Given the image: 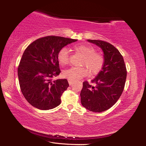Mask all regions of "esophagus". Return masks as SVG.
<instances>
[{
	"instance_id": "esophagus-1",
	"label": "esophagus",
	"mask_w": 146,
	"mask_h": 146,
	"mask_svg": "<svg viewBox=\"0 0 146 146\" xmlns=\"http://www.w3.org/2000/svg\"><path fill=\"white\" fill-rule=\"evenodd\" d=\"M68 82H69V84H70V85H71L73 83V81L71 80H69V79H68Z\"/></svg>"
}]
</instances>
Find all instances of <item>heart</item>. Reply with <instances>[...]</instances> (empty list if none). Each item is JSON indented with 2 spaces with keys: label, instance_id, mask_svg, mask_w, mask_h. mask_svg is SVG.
Returning <instances> with one entry per match:
<instances>
[{
  "label": "heart",
  "instance_id": "b5f03b06",
  "mask_svg": "<svg viewBox=\"0 0 146 146\" xmlns=\"http://www.w3.org/2000/svg\"><path fill=\"white\" fill-rule=\"evenodd\" d=\"M76 51L83 56L81 60V67H71L66 70L63 75L66 78L72 81H76L84 77L90 73L93 75L99 73L102 70L105 62L104 56L102 53L96 52L94 47L88 44H78L74 46ZM57 59L62 65H67L70 61L69 51L67 48H62L57 54Z\"/></svg>",
  "mask_w": 146,
  "mask_h": 146
}]
</instances>
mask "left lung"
<instances>
[{
  "mask_svg": "<svg viewBox=\"0 0 146 146\" xmlns=\"http://www.w3.org/2000/svg\"><path fill=\"white\" fill-rule=\"evenodd\" d=\"M99 46L104 51L105 62L97 76L91 80L83 82L80 92L81 103L93 112H102L112 107L119 99L124 89L127 70L123 56L119 51L108 42L88 40Z\"/></svg>",
  "mask_w": 146,
  "mask_h": 146,
  "instance_id": "8db88e82",
  "label": "left lung"
}]
</instances>
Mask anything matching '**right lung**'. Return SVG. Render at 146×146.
<instances>
[{
	"label": "right lung",
	"instance_id": "obj_1",
	"mask_svg": "<svg viewBox=\"0 0 146 146\" xmlns=\"http://www.w3.org/2000/svg\"><path fill=\"white\" fill-rule=\"evenodd\" d=\"M76 40L46 36L27 47L18 66V76L21 92L32 106L48 110L60 105L69 84L66 78L53 80L61 72L57 54L62 48Z\"/></svg>",
	"mask_w": 146,
	"mask_h": 146
}]
</instances>
